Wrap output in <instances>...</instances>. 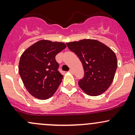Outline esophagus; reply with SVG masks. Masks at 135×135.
<instances>
[{"label":"esophagus","instance_id":"1","mask_svg":"<svg viewBox=\"0 0 135 135\" xmlns=\"http://www.w3.org/2000/svg\"><path fill=\"white\" fill-rule=\"evenodd\" d=\"M69 73H71V74H73V71L72 70V69H69Z\"/></svg>","mask_w":135,"mask_h":135}]
</instances>
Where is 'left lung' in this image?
Segmentation results:
<instances>
[{"label": "left lung", "instance_id": "left-lung-1", "mask_svg": "<svg viewBox=\"0 0 135 135\" xmlns=\"http://www.w3.org/2000/svg\"><path fill=\"white\" fill-rule=\"evenodd\" d=\"M68 48L79 56L84 76L79 85L90 96H98L109 88L117 68V59L111 49L94 39H83L66 43Z\"/></svg>", "mask_w": 135, "mask_h": 135}]
</instances>
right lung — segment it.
Here are the masks:
<instances>
[{"mask_svg": "<svg viewBox=\"0 0 135 135\" xmlns=\"http://www.w3.org/2000/svg\"><path fill=\"white\" fill-rule=\"evenodd\" d=\"M66 47L63 42L41 40L22 54L18 72L24 86L32 96L46 100L57 90L63 75L58 71L59 65L55 56Z\"/></svg>", "mask_w": 135, "mask_h": 135, "instance_id": "add662e5", "label": "right lung"}]
</instances>
